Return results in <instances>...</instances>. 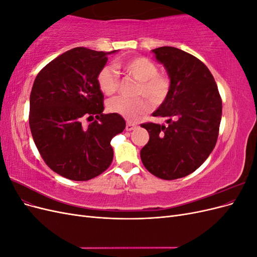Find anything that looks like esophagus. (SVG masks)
<instances>
[{"instance_id": "obj_1", "label": "esophagus", "mask_w": 257, "mask_h": 257, "mask_svg": "<svg viewBox=\"0 0 257 257\" xmlns=\"http://www.w3.org/2000/svg\"><path fill=\"white\" fill-rule=\"evenodd\" d=\"M137 127V124L136 123H133V122H126V126H125V130L126 131H133Z\"/></svg>"}]
</instances>
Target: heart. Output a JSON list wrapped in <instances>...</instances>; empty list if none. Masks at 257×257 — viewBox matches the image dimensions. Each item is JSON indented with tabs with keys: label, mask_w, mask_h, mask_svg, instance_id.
Here are the masks:
<instances>
[{
	"label": "heart",
	"mask_w": 257,
	"mask_h": 257,
	"mask_svg": "<svg viewBox=\"0 0 257 257\" xmlns=\"http://www.w3.org/2000/svg\"><path fill=\"white\" fill-rule=\"evenodd\" d=\"M116 67L138 80L135 94H145L157 103L167 95L169 79L165 75L158 74V66L151 60L139 57L120 62ZM97 83L104 94L111 95L118 89L119 78L111 67L105 66L97 75ZM149 107V102L144 96L133 98L118 96L112 98L108 104L110 112L119 114L130 121L137 119L142 113L148 111Z\"/></svg>",
	"instance_id": "obj_1"
}]
</instances>
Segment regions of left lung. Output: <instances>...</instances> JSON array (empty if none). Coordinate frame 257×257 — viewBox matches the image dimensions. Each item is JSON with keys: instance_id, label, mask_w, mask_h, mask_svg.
I'll use <instances>...</instances> for the list:
<instances>
[{"instance_id": "8db88e82", "label": "left lung", "mask_w": 257, "mask_h": 257, "mask_svg": "<svg viewBox=\"0 0 257 257\" xmlns=\"http://www.w3.org/2000/svg\"><path fill=\"white\" fill-rule=\"evenodd\" d=\"M170 79L167 95L153 116L164 124L145 123L149 142L141 151L152 175L175 180L192 174L212 152L219 135L222 100L212 74L192 54L164 46L153 49Z\"/></svg>"}]
</instances>
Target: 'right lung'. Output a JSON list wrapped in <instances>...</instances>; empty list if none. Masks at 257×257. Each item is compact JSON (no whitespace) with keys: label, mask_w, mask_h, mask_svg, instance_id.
<instances>
[{"label":"right lung","mask_w":257,"mask_h":257,"mask_svg":"<svg viewBox=\"0 0 257 257\" xmlns=\"http://www.w3.org/2000/svg\"><path fill=\"white\" fill-rule=\"evenodd\" d=\"M110 52L84 47L68 50L38 73L30 95L29 123L36 148L54 173L74 181H87L109 167L110 142L125 121L104 114V95L97 75ZM98 119L87 128L84 117Z\"/></svg>","instance_id":"right-lung-1"}]
</instances>
